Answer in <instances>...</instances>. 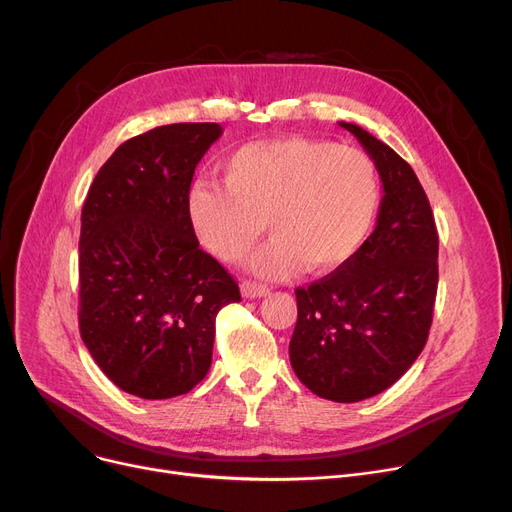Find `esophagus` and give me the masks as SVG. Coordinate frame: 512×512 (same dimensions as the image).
Returning a JSON list of instances; mask_svg holds the SVG:
<instances>
[{
	"label": "esophagus",
	"mask_w": 512,
	"mask_h": 512,
	"mask_svg": "<svg viewBox=\"0 0 512 512\" xmlns=\"http://www.w3.org/2000/svg\"><path fill=\"white\" fill-rule=\"evenodd\" d=\"M240 292L245 299H259V297H265V294L270 292V288H267L265 284L253 282V280H245L240 284Z\"/></svg>",
	"instance_id": "obj_1"
}]
</instances>
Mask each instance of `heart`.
<instances>
[{
	"instance_id": "1",
	"label": "heart",
	"mask_w": 512,
	"mask_h": 512,
	"mask_svg": "<svg viewBox=\"0 0 512 512\" xmlns=\"http://www.w3.org/2000/svg\"><path fill=\"white\" fill-rule=\"evenodd\" d=\"M222 184L195 182L186 215L226 263L245 259L265 230L276 236L251 265L261 276L330 274L367 240L380 209V172L357 147L303 137L249 143L222 166Z\"/></svg>"
}]
</instances>
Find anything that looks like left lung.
Wrapping results in <instances>:
<instances>
[{"label": "left lung", "instance_id": "8db88e82", "mask_svg": "<svg viewBox=\"0 0 512 512\" xmlns=\"http://www.w3.org/2000/svg\"><path fill=\"white\" fill-rule=\"evenodd\" d=\"M340 126L375 161L384 197L355 257L294 290L290 365L313 394L359 402L388 390L423 351L438 292V230L407 161L361 126Z\"/></svg>", "mask_w": 512, "mask_h": 512}]
</instances>
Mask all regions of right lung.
<instances>
[{"instance_id": "1", "label": "right lung", "mask_w": 512, "mask_h": 512, "mask_svg": "<svg viewBox=\"0 0 512 512\" xmlns=\"http://www.w3.org/2000/svg\"><path fill=\"white\" fill-rule=\"evenodd\" d=\"M215 122L157 126L122 143L97 172L80 215L78 328L120 390L164 400L211 367L215 315L238 284L199 247L186 215Z\"/></svg>"}]
</instances>
